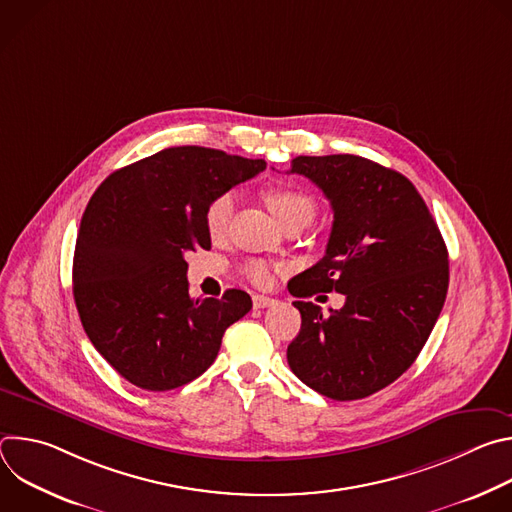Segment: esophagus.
<instances>
[{
	"label": "esophagus",
	"mask_w": 512,
	"mask_h": 512,
	"mask_svg": "<svg viewBox=\"0 0 512 512\" xmlns=\"http://www.w3.org/2000/svg\"><path fill=\"white\" fill-rule=\"evenodd\" d=\"M275 300L273 298H267V296H253V306L255 308H269L273 306Z\"/></svg>",
	"instance_id": "esophagus-1"
}]
</instances>
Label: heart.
<instances>
[{
    "mask_svg": "<svg viewBox=\"0 0 512 512\" xmlns=\"http://www.w3.org/2000/svg\"><path fill=\"white\" fill-rule=\"evenodd\" d=\"M265 202L271 212L279 218L281 225L291 221H312L316 212L314 198L291 184H275L265 190ZM235 198L231 192L214 196L204 212V223L210 237H223L229 231ZM247 279L255 285H267L271 281V269L263 261H251L243 267Z\"/></svg>",
    "mask_w": 512,
    "mask_h": 512,
    "instance_id": "heart-1",
    "label": "heart"
}]
</instances>
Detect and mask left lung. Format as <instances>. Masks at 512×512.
<instances>
[{"label": "left lung", "mask_w": 512, "mask_h": 512, "mask_svg": "<svg viewBox=\"0 0 512 512\" xmlns=\"http://www.w3.org/2000/svg\"><path fill=\"white\" fill-rule=\"evenodd\" d=\"M291 174L330 200L326 255L287 283L291 296L338 291L340 310L300 300L302 328L287 362L310 389L334 401L364 399L399 379L421 352L448 283V249L415 186L399 172L350 154L298 156Z\"/></svg>", "instance_id": "left-lung-1"}]
</instances>
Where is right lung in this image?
Listing matches in <instances>:
<instances>
[{
	"mask_svg": "<svg viewBox=\"0 0 512 512\" xmlns=\"http://www.w3.org/2000/svg\"><path fill=\"white\" fill-rule=\"evenodd\" d=\"M263 160L182 145L113 172L91 196L72 261L83 328L111 367L145 391H170L214 362L247 291L192 300L186 253L210 249L208 202L265 170Z\"/></svg>",
	"mask_w": 512,
	"mask_h": 512,
	"instance_id": "add662e5",
	"label": "right lung"
}]
</instances>
